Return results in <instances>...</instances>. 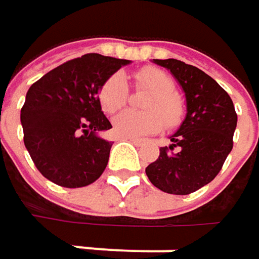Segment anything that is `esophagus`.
<instances>
[{
	"label": "esophagus",
	"instance_id": "34e87169",
	"mask_svg": "<svg viewBox=\"0 0 259 259\" xmlns=\"http://www.w3.org/2000/svg\"><path fill=\"white\" fill-rule=\"evenodd\" d=\"M126 141H130L132 144H135V145H141L142 144V141L141 139H138V138H124Z\"/></svg>",
	"mask_w": 259,
	"mask_h": 259
}]
</instances>
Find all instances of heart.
Returning <instances> with one entry per match:
<instances>
[{
	"mask_svg": "<svg viewBox=\"0 0 259 259\" xmlns=\"http://www.w3.org/2000/svg\"><path fill=\"white\" fill-rule=\"evenodd\" d=\"M139 88L150 91L144 102L147 112L124 111L112 121V130L120 138H141L157 133L168 126H176L183 115V103L174 93V82L163 70L144 67L135 73ZM129 88L123 75L115 73L106 79L99 90V102L106 114L118 112L127 102Z\"/></svg>",
	"mask_w": 259,
	"mask_h": 259,
	"instance_id": "obj_1",
	"label": "heart"
}]
</instances>
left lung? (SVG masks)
<instances>
[{
	"mask_svg": "<svg viewBox=\"0 0 259 259\" xmlns=\"http://www.w3.org/2000/svg\"><path fill=\"white\" fill-rule=\"evenodd\" d=\"M168 69L186 96V117L145 174L157 189L189 195L208 184L233 150L237 114L228 93L207 73L183 61L153 60Z\"/></svg>",
	"mask_w": 259,
	"mask_h": 259,
	"instance_id": "obj_1",
	"label": "left lung"
}]
</instances>
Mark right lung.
Wrapping results in <instances>:
<instances>
[{
	"mask_svg": "<svg viewBox=\"0 0 259 259\" xmlns=\"http://www.w3.org/2000/svg\"><path fill=\"white\" fill-rule=\"evenodd\" d=\"M129 60L87 54L34 82L21 109L26 150L43 177L63 187L97 180L112 142L99 133L112 126L102 111L99 90Z\"/></svg>",
	"mask_w": 259,
	"mask_h": 259,
	"instance_id": "obj_1",
	"label": "right lung"
}]
</instances>
